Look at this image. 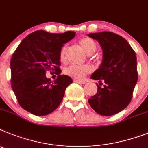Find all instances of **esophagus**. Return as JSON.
Returning <instances> with one entry per match:
<instances>
[{
  "label": "esophagus",
  "mask_w": 148,
  "mask_h": 148,
  "mask_svg": "<svg viewBox=\"0 0 148 148\" xmlns=\"http://www.w3.org/2000/svg\"><path fill=\"white\" fill-rule=\"evenodd\" d=\"M74 82H76V83H79V84H84V83L86 82L85 81H82V80H79V79H74L73 80Z\"/></svg>",
  "instance_id": "1"
}]
</instances>
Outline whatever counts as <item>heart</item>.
Here are the masks:
<instances>
[{
	"label": "heart",
	"mask_w": 148,
	"mask_h": 148,
	"mask_svg": "<svg viewBox=\"0 0 148 148\" xmlns=\"http://www.w3.org/2000/svg\"><path fill=\"white\" fill-rule=\"evenodd\" d=\"M79 45L82 49L84 50L87 54L91 55L97 49V44L94 40L91 38L84 37L79 40ZM67 47L66 45L62 46L59 53V58L60 61L64 62L66 60V53ZM91 72V68L88 65H70L64 69V73L66 75L75 78V79H83L87 74Z\"/></svg>",
	"instance_id": "heart-1"
}]
</instances>
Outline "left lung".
I'll use <instances>...</instances> for the list:
<instances>
[{
  "instance_id": "1",
  "label": "left lung",
  "mask_w": 148,
  "mask_h": 148,
  "mask_svg": "<svg viewBox=\"0 0 148 148\" xmlns=\"http://www.w3.org/2000/svg\"><path fill=\"white\" fill-rule=\"evenodd\" d=\"M97 40L103 51L100 67L91 79L99 80L97 93L88 103L97 113L111 116L123 110L131 102L138 81L137 59L134 50L120 35L109 31L89 34Z\"/></svg>"
}]
</instances>
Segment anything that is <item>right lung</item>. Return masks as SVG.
<instances>
[{"label":"right lung","mask_w":148,"mask_h":148,"mask_svg":"<svg viewBox=\"0 0 148 148\" xmlns=\"http://www.w3.org/2000/svg\"><path fill=\"white\" fill-rule=\"evenodd\" d=\"M75 36L74 31L51 34L40 30L21 41L10 61L11 84L18 102L25 110L37 116L47 115L59 106L66 88L73 82L60 75L59 53L64 43ZM55 72L51 82L46 72Z\"/></svg>","instance_id":"obj_1"}]
</instances>
